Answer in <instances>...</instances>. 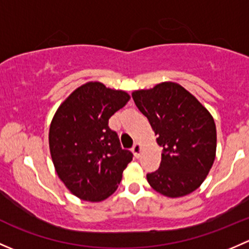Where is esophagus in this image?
I'll use <instances>...</instances> for the list:
<instances>
[{"label":"esophagus","mask_w":249,"mask_h":249,"mask_svg":"<svg viewBox=\"0 0 249 249\" xmlns=\"http://www.w3.org/2000/svg\"><path fill=\"white\" fill-rule=\"evenodd\" d=\"M132 151H133V154H135L136 158H138V156H140V154H141V144H140V143H135V144L132 145Z\"/></svg>","instance_id":"34e87169"}]
</instances>
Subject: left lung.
Returning a JSON list of instances; mask_svg holds the SVG:
<instances>
[{
    "label": "left lung",
    "instance_id": "left-lung-1",
    "mask_svg": "<svg viewBox=\"0 0 249 249\" xmlns=\"http://www.w3.org/2000/svg\"><path fill=\"white\" fill-rule=\"evenodd\" d=\"M162 146L158 171L149 185L171 198L190 195L210 172L216 154V125L208 109L178 83L163 82L132 93Z\"/></svg>",
    "mask_w": 249,
    "mask_h": 249
}]
</instances>
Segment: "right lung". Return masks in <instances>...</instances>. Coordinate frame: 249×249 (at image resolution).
<instances>
[{"label": "right lung", "mask_w": 249, "mask_h": 249, "mask_svg": "<svg viewBox=\"0 0 249 249\" xmlns=\"http://www.w3.org/2000/svg\"><path fill=\"white\" fill-rule=\"evenodd\" d=\"M100 82L81 86L57 109L49 133L59 179L83 200L101 201L118 188L133 154L120 145L108 119L129 101Z\"/></svg>", "instance_id": "obj_1"}]
</instances>
